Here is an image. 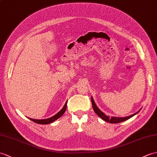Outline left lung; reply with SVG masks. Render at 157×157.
I'll list each match as a JSON object with an SVG mask.
<instances>
[{
    "instance_id": "left-lung-1",
    "label": "left lung",
    "mask_w": 157,
    "mask_h": 157,
    "mask_svg": "<svg viewBox=\"0 0 157 157\" xmlns=\"http://www.w3.org/2000/svg\"><path fill=\"white\" fill-rule=\"evenodd\" d=\"M91 100H92V106H93V109H94V112H96V114L99 116L100 118H101V119L102 120H104V121H105V122H110V123H120V122H124V121H125V120H128L129 118H132V116H134V115H136V114H138V112H139L140 111V110H138L137 112H136V113H134V114H132V115H130V116H126V117H123V118H122V117H111V118H110L109 117V116H106L105 115L104 112H101L99 108H98V106L96 105V103H95V101H94V99H93V98L92 97H91Z\"/></svg>"
}]
</instances>
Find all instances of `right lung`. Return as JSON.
<instances>
[{"label":"right lung","instance_id":"right-lung-1","mask_svg":"<svg viewBox=\"0 0 157 157\" xmlns=\"http://www.w3.org/2000/svg\"><path fill=\"white\" fill-rule=\"evenodd\" d=\"M67 102V101H66V102H65L63 108H62L59 112L57 113L56 115H54L53 116H52V117L47 118V119H43V120H36V119H33V118H29L31 120H32L33 122H34L35 123H37V124H50V123H52L54 121H56V120H57L58 118H60L61 116L64 114L65 110H66Z\"/></svg>","mask_w":157,"mask_h":157}]
</instances>
